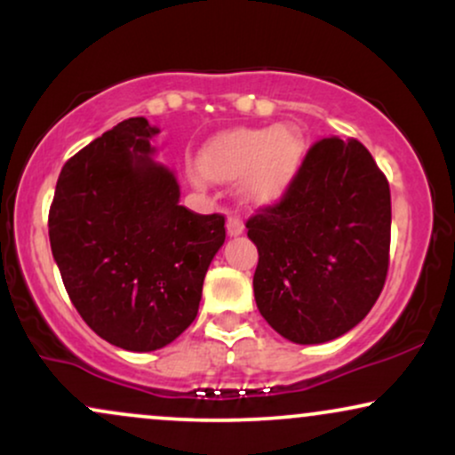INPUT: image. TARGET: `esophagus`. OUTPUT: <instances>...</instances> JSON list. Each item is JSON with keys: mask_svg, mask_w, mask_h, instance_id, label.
<instances>
[{"mask_svg": "<svg viewBox=\"0 0 455 455\" xmlns=\"http://www.w3.org/2000/svg\"><path fill=\"white\" fill-rule=\"evenodd\" d=\"M227 231H228V235H231V237H237V235L243 233V222H242V218L237 216V213H231V216H228Z\"/></svg>", "mask_w": 455, "mask_h": 455, "instance_id": "1", "label": "esophagus"}]
</instances>
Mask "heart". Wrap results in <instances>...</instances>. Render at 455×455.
I'll list each match as a JSON object with an SVG mask.
<instances>
[{"label": "heart", "mask_w": 455, "mask_h": 455, "mask_svg": "<svg viewBox=\"0 0 455 455\" xmlns=\"http://www.w3.org/2000/svg\"><path fill=\"white\" fill-rule=\"evenodd\" d=\"M304 139L293 126L237 128L213 137L198 154V173L213 184L242 180L252 203L282 196L297 173Z\"/></svg>", "instance_id": "obj_1"}]
</instances>
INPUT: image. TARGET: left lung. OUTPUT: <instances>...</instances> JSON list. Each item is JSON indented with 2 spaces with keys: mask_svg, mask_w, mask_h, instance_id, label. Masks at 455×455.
Masks as SVG:
<instances>
[{
  "mask_svg": "<svg viewBox=\"0 0 455 455\" xmlns=\"http://www.w3.org/2000/svg\"><path fill=\"white\" fill-rule=\"evenodd\" d=\"M254 299L297 344L340 338L377 304L389 269V181L357 139L316 140L280 201L245 222Z\"/></svg>",
  "mask_w": 455,
  "mask_h": 455,
  "instance_id": "1",
  "label": "left lung"
}]
</instances>
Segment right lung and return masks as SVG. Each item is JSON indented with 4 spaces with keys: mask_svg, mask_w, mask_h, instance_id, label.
<instances>
[{
    "mask_svg": "<svg viewBox=\"0 0 455 455\" xmlns=\"http://www.w3.org/2000/svg\"><path fill=\"white\" fill-rule=\"evenodd\" d=\"M145 117L117 124L61 169L49 210L53 259L72 306L102 340L148 353L196 318L227 237L222 213L180 205L175 175L151 160Z\"/></svg>",
    "mask_w": 455,
    "mask_h": 455,
    "instance_id": "1",
    "label": "right lung"
}]
</instances>
